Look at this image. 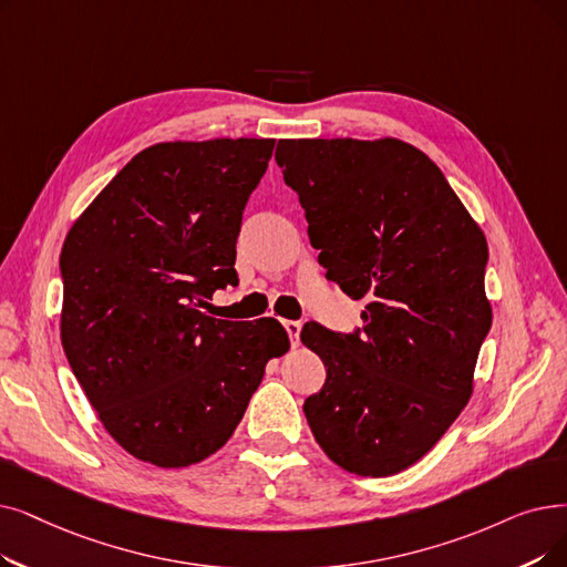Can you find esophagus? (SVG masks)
I'll use <instances>...</instances> for the list:
<instances>
[{
	"mask_svg": "<svg viewBox=\"0 0 567 567\" xmlns=\"http://www.w3.org/2000/svg\"><path fill=\"white\" fill-rule=\"evenodd\" d=\"M301 322H293V319H287L285 322V331L289 333V340H291V348H297L299 344V336H301Z\"/></svg>",
	"mask_w": 567,
	"mask_h": 567,
	"instance_id": "34e87169",
	"label": "esophagus"
}]
</instances>
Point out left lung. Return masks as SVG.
Here are the masks:
<instances>
[{
    "label": "left lung",
    "mask_w": 567,
    "mask_h": 567,
    "mask_svg": "<svg viewBox=\"0 0 567 567\" xmlns=\"http://www.w3.org/2000/svg\"><path fill=\"white\" fill-rule=\"evenodd\" d=\"M276 162L299 194L327 280L365 301L354 333L303 327V344L327 368L306 420L342 471L396 475L473 396L491 329L484 231L405 141L282 138Z\"/></svg>",
    "instance_id": "8db88e82"
}]
</instances>
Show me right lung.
<instances>
[{"instance_id":"1","label":"right lung","mask_w":567,"mask_h":567,"mask_svg":"<svg viewBox=\"0 0 567 567\" xmlns=\"http://www.w3.org/2000/svg\"><path fill=\"white\" fill-rule=\"evenodd\" d=\"M274 138L145 147L69 229L60 336L73 375L117 445L185 467L234 435L266 363L289 350L274 317L215 319L202 308L238 285L243 208Z\"/></svg>"}]
</instances>
